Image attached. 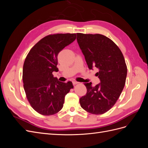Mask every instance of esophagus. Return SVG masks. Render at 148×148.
I'll use <instances>...</instances> for the list:
<instances>
[{"instance_id": "obj_1", "label": "esophagus", "mask_w": 148, "mask_h": 148, "mask_svg": "<svg viewBox=\"0 0 148 148\" xmlns=\"http://www.w3.org/2000/svg\"><path fill=\"white\" fill-rule=\"evenodd\" d=\"M78 83H79V82H77V81H73V84L75 85V84H78Z\"/></svg>"}]
</instances>
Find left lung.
Instances as JSON below:
<instances>
[{"label":"left lung","instance_id":"1","mask_svg":"<svg viewBox=\"0 0 148 148\" xmlns=\"http://www.w3.org/2000/svg\"><path fill=\"white\" fill-rule=\"evenodd\" d=\"M77 40L88 68L96 67L101 83L84 84L86 95L79 99L80 106L88 112L103 114L118 100L125 86L127 66L119 47L110 39L100 34L77 33Z\"/></svg>","mask_w":148,"mask_h":148}]
</instances>
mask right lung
Masks as SVG:
<instances>
[{
    "mask_svg": "<svg viewBox=\"0 0 148 148\" xmlns=\"http://www.w3.org/2000/svg\"><path fill=\"white\" fill-rule=\"evenodd\" d=\"M75 39V33L47 35L31 49L26 57L22 77L23 87L31 106L40 114L59 112L65 95L73 88L71 82L58 81L52 72L58 71L59 53Z\"/></svg>",
    "mask_w": 148,
    "mask_h": 148,
    "instance_id": "right-lung-1",
    "label": "right lung"
}]
</instances>
